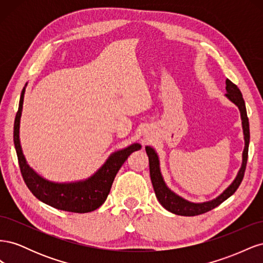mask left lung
I'll return each instance as SVG.
<instances>
[{
    "mask_svg": "<svg viewBox=\"0 0 263 263\" xmlns=\"http://www.w3.org/2000/svg\"><path fill=\"white\" fill-rule=\"evenodd\" d=\"M226 91L227 93L225 95L227 97V99L232 101L234 104H236L240 110L243 138H245V149L242 153V164L239 172H238L237 177L233 181L232 184H230L219 196L209 202L192 203L184 200V198L177 195L174 192H172V191L165 185V183L163 181L162 174L160 172L159 158L155 149L149 146L146 147V153L149 158L150 178H151V183H153L156 196L158 198L159 203H160L165 210H168L173 214L181 215V216H196V215L204 214L215 208H217L218 205H220L222 202L226 201L228 197H230L236 192L243 179L247 160H248V149H249V140H250L249 119H248V116H247L246 104H245V101L240 90L238 89V86L236 84H234L232 81L228 80V79L226 80Z\"/></svg>",
    "mask_w": 263,
    "mask_h": 263,
    "instance_id": "1",
    "label": "left lung"
}]
</instances>
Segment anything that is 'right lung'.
Masks as SVG:
<instances>
[{"label":"right lung","instance_id":"obj_1","mask_svg":"<svg viewBox=\"0 0 263 263\" xmlns=\"http://www.w3.org/2000/svg\"><path fill=\"white\" fill-rule=\"evenodd\" d=\"M26 85L27 83L22 90L18 110L14 122V145L16 149L21 173L27 187L39 201L57 210L72 213L95 211L105 202L113 181L123 163L132 153L139 150L141 146L133 144L127 148L115 151L92 177L83 181L55 183L44 179L27 164L21 147L20 123Z\"/></svg>","mask_w":263,"mask_h":263}]
</instances>
